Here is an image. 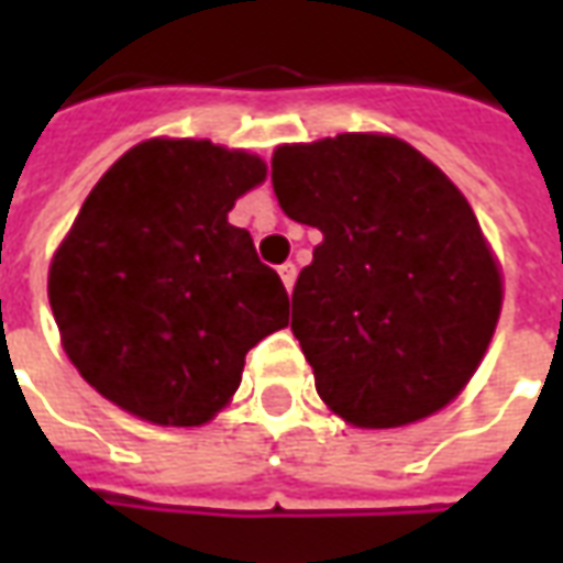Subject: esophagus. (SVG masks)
<instances>
[{
  "label": "esophagus",
  "instance_id": "34e87169",
  "mask_svg": "<svg viewBox=\"0 0 563 563\" xmlns=\"http://www.w3.org/2000/svg\"><path fill=\"white\" fill-rule=\"evenodd\" d=\"M280 280H283V286H286V289H292L295 286V277H298V268H295L292 262H286V265H280Z\"/></svg>",
  "mask_w": 563,
  "mask_h": 563
}]
</instances>
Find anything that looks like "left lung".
<instances>
[{
    "mask_svg": "<svg viewBox=\"0 0 563 563\" xmlns=\"http://www.w3.org/2000/svg\"><path fill=\"white\" fill-rule=\"evenodd\" d=\"M271 184L322 232L292 292L317 391L358 428H398L459 395L495 334L504 283L467 198L407 141L283 144Z\"/></svg>",
    "mask_w": 563,
    "mask_h": 563,
    "instance_id": "8db88e82",
    "label": "left lung"
}]
</instances>
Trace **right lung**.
Segmentation results:
<instances>
[{
  "mask_svg": "<svg viewBox=\"0 0 563 563\" xmlns=\"http://www.w3.org/2000/svg\"><path fill=\"white\" fill-rule=\"evenodd\" d=\"M265 162L210 141L150 139L84 201L47 274L63 350L108 401L153 424L210 422L241 386L246 353L289 322L234 201Z\"/></svg>",
  "mask_w": 563,
  "mask_h": 563,
  "instance_id": "obj_1",
  "label": "right lung"
}]
</instances>
